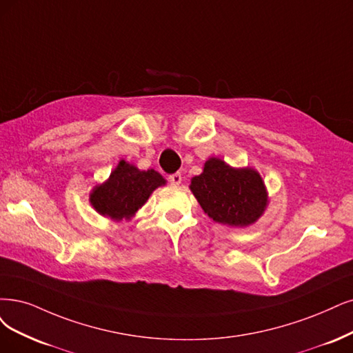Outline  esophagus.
<instances>
[{"label":"esophagus","mask_w":353,"mask_h":353,"mask_svg":"<svg viewBox=\"0 0 353 353\" xmlns=\"http://www.w3.org/2000/svg\"><path fill=\"white\" fill-rule=\"evenodd\" d=\"M168 181L172 183L173 186H179L181 183V174L180 173H174V174H170L168 176Z\"/></svg>","instance_id":"obj_1"}]
</instances>
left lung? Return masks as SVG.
<instances>
[{
  "label": "left lung",
  "instance_id": "obj_1",
  "mask_svg": "<svg viewBox=\"0 0 353 353\" xmlns=\"http://www.w3.org/2000/svg\"><path fill=\"white\" fill-rule=\"evenodd\" d=\"M189 188L208 216L230 227L254 224L268 206L265 183L254 168H234L214 157Z\"/></svg>",
  "mask_w": 353,
  "mask_h": 353
}]
</instances>
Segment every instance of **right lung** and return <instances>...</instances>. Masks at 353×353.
Masks as SVG:
<instances>
[{"label": "right lung", "mask_w": 353, "mask_h": 353, "mask_svg": "<svg viewBox=\"0 0 353 353\" xmlns=\"http://www.w3.org/2000/svg\"><path fill=\"white\" fill-rule=\"evenodd\" d=\"M164 185V177L155 170L145 172L121 160L110 177L91 190L90 203L100 215L113 221L130 219L150 194Z\"/></svg>", "instance_id": "1"}]
</instances>
